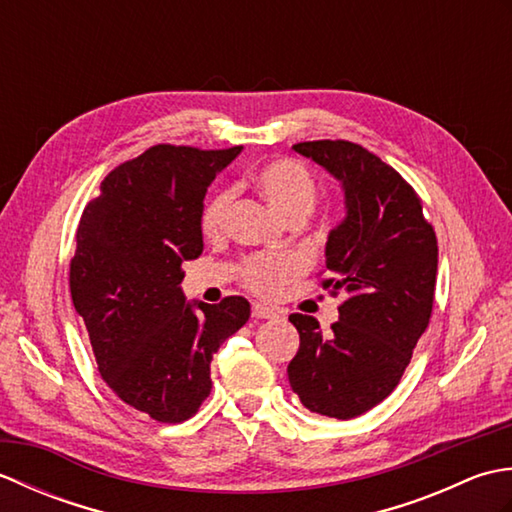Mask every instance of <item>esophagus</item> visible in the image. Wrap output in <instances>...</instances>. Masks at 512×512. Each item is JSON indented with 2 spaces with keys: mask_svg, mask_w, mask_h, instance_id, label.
Returning <instances> with one entry per match:
<instances>
[{
  "mask_svg": "<svg viewBox=\"0 0 512 512\" xmlns=\"http://www.w3.org/2000/svg\"><path fill=\"white\" fill-rule=\"evenodd\" d=\"M253 317L255 319H273V317H277V310L275 308H268V306H262V303H255V306H253Z\"/></svg>",
  "mask_w": 512,
  "mask_h": 512,
  "instance_id": "obj_1",
  "label": "esophagus"
}]
</instances>
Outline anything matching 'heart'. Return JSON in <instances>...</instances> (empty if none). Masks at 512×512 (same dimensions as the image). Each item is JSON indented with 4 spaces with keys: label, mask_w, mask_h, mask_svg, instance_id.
I'll list each match as a JSON object with an SVG mask.
<instances>
[{
    "label": "heart",
    "mask_w": 512,
    "mask_h": 512,
    "mask_svg": "<svg viewBox=\"0 0 512 512\" xmlns=\"http://www.w3.org/2000/svg\"><path fill=\"white\" fill-rule=\"evenodd\" d=\"M253 187L286 217L288 222L306 220L319 200V189L310 169L295 158H275L250 173ZM231 189H217L204 200L200 228L206 237H217L226 226L231 211ZM301 262L292 255H248L239 262L237 275L242 286L257 297H275L292 277H297Z\"/></svg>",
    "instance_id": "heart-1"
}]
</instances>
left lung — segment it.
I'll use <instances>...</instances> for the list:
<instances>
[{
	"label": "left lung",
	"instance_id": "obj_1",
	"mask_svg": "<svg viewBox=\"0 0 512 512\" xmlns=\"http://www.w3.org/2000/svg\"><path fill=\"white\" fill-rule=\"evenodd\" d=\"M343 182L347 217L325 246L321 288L343 292L330 332L308 314H290L299 352L288 365L301 405L350 420L383 402L400 383L436 297L438 239L416 189L350 140L292 145ZM323 270V273H325Z\"/></svg>",
	"mask_w": 512,
	"mask_h": 512
}]
</instances>
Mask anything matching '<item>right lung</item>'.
Returning a JSON list of instances; mask_svg holds the SVG:
<instances>
[{
	"label": "right lung",
	"instance_id": "add662e5",
	"mask_svg": "<svg viewBox=\"0 0 512 512\" xmlns=\"http://www.w3.org/2000/svg\"><path fill=\"white\" fill-rule=\"evenodd\" d=\"M242 147L154 145L107 173L85 204L70 292L105 385L158 422L189 420L211 394V361L250 317L244 297L184 301L182 262L202 253L206 187Z\"/></svg>",
	"mask_w": 512,
	"mask_h": 512
}]
</instances>
